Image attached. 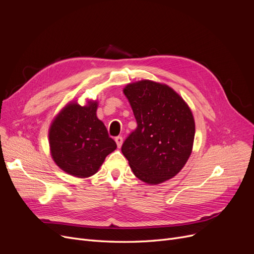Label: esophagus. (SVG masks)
<instances>
[{"mask_svg": "<svg viewBox=\"0 0 254 254\" xmlns=\"http://www.w3.org/2000/svg\"><path fill=\"white\" fill-rule=\"evenodd\" d=\"M123 141H124L123 137H119V136H118V137H116V138H115V142H116V145H117V147H118V148L122 147Z\"/></svg>", "mask_w": 254, "mask_h": 254, "instance_id": "34e87169", "label": "esophagus"}]
</instances>
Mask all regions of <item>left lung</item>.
I'll use <instances>...</instances> for the list:
<instances>
[{
	"label": "left lung",
	"mask_w": 254,
	"mask_h": 254,
	"mask_svg": "<svg viewBox=\"0 0 254 254\" xmlns=\"http://www.w3.org/2000/svg\"><path fill=\"white\" fill-rule=\"evenodd\" d=\"M124 93L138 125L122 147L132 173L153 185L176 176L193 146L195 125L189 105L172 87L147 79L128 83Z\"/></svg>",
	"instance_id": "obj_1"
}]
</instances>
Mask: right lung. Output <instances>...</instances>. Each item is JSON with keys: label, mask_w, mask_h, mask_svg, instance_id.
Wrapping results in <instances>:
<instances>
[{"label": "right lung", "mask_w": 254, "mask_h": 254, "mask_svg": "<svg viewBox=\"0 0 254 254\" xmlns=\"http://www.w3.org/2000/svg\"><path fill=\"white\" fill-rule=\"evenodd\" d=\"M98 101L81 106L66 104L51 122L48 137L53 162L77 178L95 175L106 156L116 149L102 120L97 116Z\"/></svg>", "instance_id": "obj_1"}]
</instances>
